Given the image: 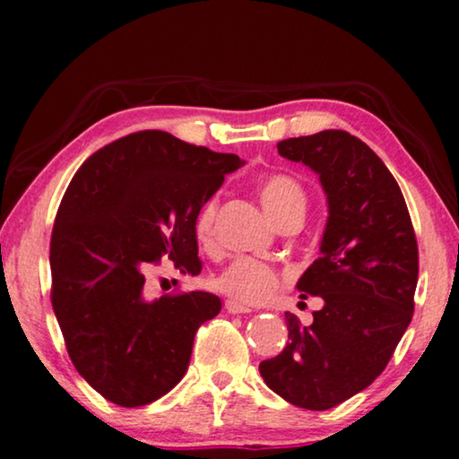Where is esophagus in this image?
<instances>
[{"mask_svg":"<svg viewBox=\"0 0 459 459\" xmlns=\"http://www.w3.org/2000/svg\"><path fill=\"white\" fill-rule=\"evenodd\" d=\"M225 309H228L230 313H250V311H253L250 307L238 303V300H234V299L225 300Z\"/></svg>","mask_w":459,"mask_h":459,"instance_id":"esophagus-1","label":"esophagus"}]
</instances>
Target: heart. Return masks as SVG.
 <instances>
[{
	"mask_svg": "<svg viewBox=\"0 0 459 459\" xmlns=\"http://www.w3.org/2000/svg\"><path fill=\"white\" fill-rule=\"evenodd\" d=\"M261 203L269 212V217L275 223H281L284 219L297 212H305L307 194L303 186L299 184L292 175L273 173L267 175L259 186ZM217 217V198L212 196L200 206L196 212V221H194V231L203 244H209L212 238V228H215ZM280 284V273L265 261L253 259V256H238L212 278V286L219 292L228 294L230 299L238 303H263L273 294Z\"/></svg>",
	"mask_w": 459,
	"mask_h": 459,
	"instance_id": "obj_1",
	"label": "heart"
}]
</instances>
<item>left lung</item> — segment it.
I'll return each mask as SVG.
<instances>
[{"instance_id": "1", "label": "left lung", "mask_w": 459, "mask_h": 459, "mask_svg": "<svg viewBox=\"0 0 459 459\" xmlns=\"http://www.w3.org/2000/svg\"><path fill=\"white\" fill-rule=\"evenodd\" d=\"M278 152L316 171L328 198L319 256L297 281L300 299L324 307L309 325L286 313V347L259 372L288 403L324 411L391 361L413 316L418 242L399 184L359 137L325 129L280 142Z\"/></svg>"}]
</instances>
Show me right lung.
I'll return each instance as SVG.
<instances>
[{
  "mask_svg": "<svg viewBox=\"0 0 459 459\" xmlns=\"http://www.w3.org/2000/svg\"><path fill=\"white\" fill-rule=\"evenodd\" d=\"M242 165L148 129L74 173L49 242L52 307L73 366L104 399L148 405L184 378L196 330L221 300L203 290L150 300L146 272L169 256L179 273H200L196 212Z\"/></svg>",
  "mask_w": 459,
  "mask_h": 459,
  "instance_id": "right-lung-1",
  "label": "right lung"
}]
</instances>
